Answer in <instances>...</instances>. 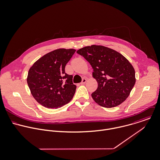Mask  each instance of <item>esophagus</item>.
I'll return each mask as SVG.
<instances>
[{
  "mask_svg": "<svg viewBox=\"0 0 160 160\" xmlns=\"http://www.w3.org/2000/svg\"><path fill=\"white\" fill-rule=\"evenodd\" d=\"M86 82H87V79L86 78H83L82 82L80 83V84L81 85H83V84H85L86 83Z\"/></svg>",
  "mask_w": 160,
  "mask_h": 160,
  "instance_id": "34e87169",
  "label": "esophagus"
}]
</instances>
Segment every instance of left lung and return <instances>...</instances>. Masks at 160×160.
Returning <instances> with one entry per match:
<instances>
[{
  "label": "left lung",
  "instance_id": "8db88e82",
  "mask_svg": "<svg viewBox=\"0 0 160 160\" xmlns=\"http://www.w3.org/2000/svg\"><path fill=\"white\" fill-rule=\"evenodd\" d=\"M77 52L92 65L98 88L92 96L97 104L110 108L123 102L135 83V70L119 52L102 46L92 45Z\"/></svg>",
  "mask_w": 160,
  "mask_h": 160
}]
</instances>
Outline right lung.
I'll list each match as a JSON object with an SVG mask.
<instances>
[{
    "mask_svg": "<svg viewBox=\"0 0 160 160\" xmlns=\"http://www.w3.org/2000/svg\"><path fill=\"white\" fill-rule=\"evenodd\" d=\"M75 49H58L35 62L30 68L27 83L34 98L42 106L57 109L68 103L76 90L73 76L65 72Z\"/></svg>",
    "mask_w": 160,
    "mask_h": 160,
    "instance_id": "1",
    "label": "right lung"
}]
</instances>
